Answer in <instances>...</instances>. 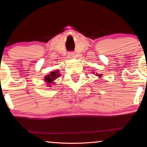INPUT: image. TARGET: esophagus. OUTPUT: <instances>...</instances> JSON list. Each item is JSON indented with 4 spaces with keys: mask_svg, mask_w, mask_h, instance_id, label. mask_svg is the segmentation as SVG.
Returning a JSON list of instances; mask_svg holds the SVG:
<instances>
[{
    "mask_svg": "<svg viewBox=\"0 0 147 147\" xmlns=\"http://www.w3.org/2000/svg\"><path fill=\"white\" fill-rule=\"evenodd\" d=\"M68 56H69V58L73 59V58H74V57L76 56V55H75V54H74V53H72V52H71V53H69L68 54Z\"/></svg>",
    "mask_w": 147,
    "mask_h": 147,
    "instance_id": "34e87169",
    "label": "esophagus"
}]
</instances>
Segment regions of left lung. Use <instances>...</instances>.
<instances>
[{
    "label": "left lung",
    "instance_id": "1",
    "mask_svg": "<svg viewBox=\"0 0 147 147\" xmlns=\"http://www.w3.org/2000/svg\"><path fill=\"white\" fill-rule=\"evenodd\" d=\"M93 73H94V72H93ZM95 74V75L96 76H98V78H102L101 77H102V74H98V73H96V74Z\"/></svg>",
    "mask_w": 147,
    "mask_h": 147
}]
</instances>
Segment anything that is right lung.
Wrapping results in <instances>:
<instances>
[{
	"label": "right lung",
	"mask_w": 147,
	"mask_h": 147,
	"mask_svg": "<svg viewBox=\"0 0 147 147\" xmlns=\"http://www.w3.org/2000/svg\"><path fill=\"white\" fill-rule=\"evenodd\" d=\"M61 74L59 73V70L57 69V70H55L54 71H52L50 73V74H47L44 77V82H45L47 84V87H49L51 88L52 87V84L54 85V81L56 80V79H57L58 77L60 76Z\"/></svg>",
	"instance_id": "add662e5"
}]
</instances>
